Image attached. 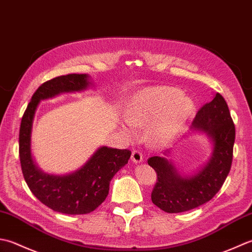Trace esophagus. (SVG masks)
<instances>
[{"label": "esophagus", "mask_w": 252, "mask_h": 252, "mask_svg": "<svg viewBox=\"0 0 252 252\" xmlns=\"http://www.w3.org/2000/svg\"><path fill=\"white\" fill-rule=\"evenodd\" d=\"M143 160V155L142 152L139 150H133L131 152V161L135 163H140Z\"/></svg>", "instance_id": "34e87169"}]
</instances>
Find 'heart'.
Returning a JSON list of instances; mask_svg holds the SVG:
<instances>
[{
  "instance_id": "b5f03b06",
  "label": "heart",
  "mask_w": 252,
  "mask_h": 252,
  "mask_svg": "<svg viewBox=\"0 0 252 252\" xmlns=\"http://www.w3.org/2000/svg\"><path fill=\"white\" fill-rule=\"evenodd\" d=\"M194 105L191 99L171 87H158L132 96L125 111L123 130L131 135L133 127L147 126V139L153 146L171 141L186 124Z\"/></svg>"
}]
</instances>
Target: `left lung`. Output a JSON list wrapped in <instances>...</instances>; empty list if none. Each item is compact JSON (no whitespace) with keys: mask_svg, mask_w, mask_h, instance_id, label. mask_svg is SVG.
I'll list each match as a JSON object with an SVG mask.
<instances>
[{"mask_svg":"<svg viewBox=\"0 0 252 252\" xmlns=\"http://www.w3.org/2000/svg\"><path fill=\"white\" fill-rule=\"evenodd\" d=\"M191 129L205 132L213 142L211 158L194 175L181 176L165 158L151 157L148 160L158 177L152 202L167 213L189 211L210 201L223 186L232 166L235 125L222 95L217 94L198 111Z\"/></svg>","mask_w":252,"mask_h":252,"instance_id":"1","label":"left lung"}]
</instances>
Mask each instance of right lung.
<instances>
[{"instance_id":"right-lung-1","label":"right lung","mask_w":252,"mask_h":252,"mask_svg":"<svg viewBox=\"0 0 252 252\" xmlns=\"http://www.w3.org/2000/svg\"><path fill=\"white\" fill-rule=\"evenodd\" d=\"M89 76L68 74L45 81L35 90L26 109L19 129V160L23 175L32 192L53 211L64 214H87L99 207L109 194L113 176L128 163V149L99 148L85 165L68 175H49L35 166L30 151L32 122L41 100L63 92L85 90Z\"/></svg>"}]
</instances>
